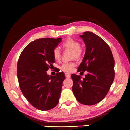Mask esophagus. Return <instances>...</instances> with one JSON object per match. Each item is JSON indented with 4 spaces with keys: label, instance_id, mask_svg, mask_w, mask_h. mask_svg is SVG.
<instances>
[{
    "label": "esophagus",
    "instance_id": "34e87169",
    "mask_svg": "<svg viewBox=\"0 0 130 130\" xmlns=\"http://www.w3.org/2000/svg\"><path fill=\"white\" fill-rule=\"evenodd\" d=\"M65 76H66V78H70V76H71V75H70V74L66 73V74H65Z\"/></svg>",
    "mask_w": 130,
    "mask_h": 130
}]
</instances>
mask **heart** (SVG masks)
Returning <instances> with one entry per match:
<instances>
[{"label":"heart","instance_id":"heart-1","mask_svg":"<svg viewBox=\"0 0 130 130\" xmlns=\"http://www.w3.org/2000/svg\"><path fill=\"white\" fill-rule=\"evenodd\" d=\"M62 46L66 50H71L72 58L76 59H80L82 55V50L80 47V44L78 41L74 39L69 38L62 43ZM52 55L55 60L59 61L60 60L61 53L59 48H55L52 52ZM75 66V63L74 62L65 63H63L60 67L63 71L66 72H71Z\"/></svg>","mask_w":130,"mask_h":130}]
</instances>
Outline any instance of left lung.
I'll list each match as a JSON object with an SVG mask.
<instances>
[{
  "label": "left lung",
  "instance_id": "obj_1",
  "mask_svg": "<svg viewBox=\"0 0 130 130\" xmlns=\"http://www.w3.org/2000/svg\"><path fill=\"white\" fill-rule=\"evenodd\" d=\"M86 45V52L78 71L87 74H72V91L79 103L94 105L107 94L114 80V59L109 45L98 35L89 31L80 36Z\"/></svg>",
  "mask_w": 130,
  "mask_h": 130
}]
</instances>
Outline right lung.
<instances>
[{
    "label": "right lung",
    "mask_w": 130,
    "mask_h": 130,
    "mask_svg": "<svg viewBox=\"0 0 130 130\" xmlns=\"http://www.w3.org/2000/svg\"><path fill=\"white\" fill-rule=\"evenodd\" d=\"M61 41L60 38L38 39L24 48L18 59L20 88L27 101L38 110H51L59 103L65 75L60 72L50 76L46 71L55 63L52 52Z\"/></svg>",
    "instance_id": "obj_1"
}]
</instances>
